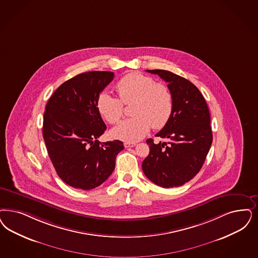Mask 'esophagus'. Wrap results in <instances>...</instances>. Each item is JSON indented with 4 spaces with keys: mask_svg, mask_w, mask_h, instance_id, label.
<instances>
[{
    "mask_svg": "<svg viewBox=\"0 0 258 258\" xmlns=\"http://www.w3.org/2000/svg\"><path fill=\"white\" fill-rule=\"evenodd\" d=\"M136 144L135 143H128V142H125L124 143V148H133V147H134Z\"/></svg>",
    "mask_w": 258,
    "mask_h": 258,
    "instance_id": "esophagus-1",
    "label": "esophagus"
}]
</instances>
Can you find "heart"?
I'll return each instance as SVG.
<instances>
[{"instance_id":"1","label":"heart","mask_w":258,"mask_h":258,"mask_svg":"<svg viewBox=\"0 0 258 258\" xmlns=\"http://www.w3.org/2000/svg\"><path fill=\"white\" fill-rule=\"evenodd\" d=\"M115 97L107 91L100 93L97 107L100 114L109 124L118 123L124 115V105L132 106L133 117L116 125L111 135L126 142H135L149 133L151 126L162 128L173 109V98L169 88L155 83L150 76L141 73H130L116 85Z\"/></svg>"}]
</instances>
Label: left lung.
<instances>
[{
	"instance_id": "8db88e82",
	"label": "left lung",
	"mask_w": 258,
	"mask_h": 258,
	"mask_svg": "<svg viewBox=\"0 0 258 258\" xmlns=\"http://www.w3.org/2000/svg\"><path fill=\"white\" fill-rule=\"evenodd\" d=\"M147 71L168 83L173 109L168 123L156 134L168 141L154 144L152 139L147 140L150 153L143 161V171L160 187H179L199 172L212 146L209 107L191 82L170 71Z\"/></svg>"
}]
</instances>
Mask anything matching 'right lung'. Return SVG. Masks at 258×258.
I'll list each match as a JSON object with an SVG mask.
<instances>
[{
  "instance_id": "1",
  "label": "right lung",
  "mask_w": 258,
  "mask_h": 258,
  "mask_svg": "<svg viewBox=\"0 0 258 258\" xmlns=\"http://www.w3.org/2000/svg\"><path fill=\"white\" fill-rule=\"evenodd\" d=\"M110 71H89L66 81L49 98L43 136L48 156L62 181L89 190L103 184L124 150L119 140L101 143L107 130L98 110L100 93L113 80Z\"/></svg>"
}]
</instances>
